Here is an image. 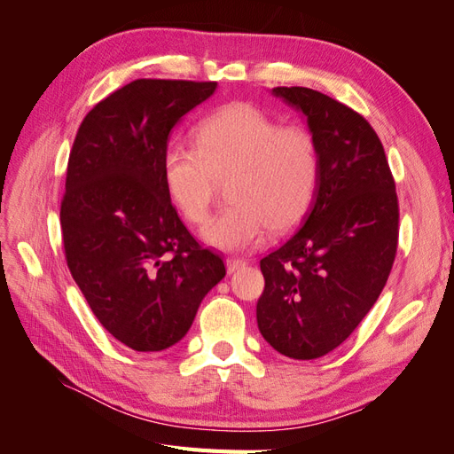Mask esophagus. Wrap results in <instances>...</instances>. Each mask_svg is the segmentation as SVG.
Segmentation results:
<instances>
[{
  "mask_svg": "<svg viewBox=\"0 0 454 454\" xmlns=\"http://www.w3.org/2000/svg\"><path fill=\"white\" fill-rule=\"evenodd\" d=\"M246 265H248V261L242 259V257H229V259H227V270H229V272L240 270V269H244Z\"/></svg>",
  "mask_w": 454,
  "mask_h": 454,
  "instance_id": "obj_1",
  "label": "esophagus"
}]
</instances>
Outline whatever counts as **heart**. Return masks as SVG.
<instances>
[{
  "label": "heart",
  "instance_id": "heart-1",
  "mask_svg": "<svg viewBox=\"0 0 454 454\" xmlns=\"http://www.w3.org/2000/svg\"><path fill=\"white\" fill-rule=\"evenodd\" d=\"M162 184L174 208L191 225L210 215L217 182L231 206L202 237L219 250H244L267 231L286 232L312 210L322 180L314 134L280 122L244 102L227 104L200 121L195 147L172 144L160 160Z\"/></svg>",
  "mask_w": 454,
  "mask_h": 454
}]
</instances>
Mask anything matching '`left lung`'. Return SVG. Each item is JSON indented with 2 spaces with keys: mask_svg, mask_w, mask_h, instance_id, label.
<instances>
[{
  "mask_svg": "<svg viewBox=\"0 0 454 454\" xmlns=\"http://www.w3.org/2000/svg\"><path fill=\"white\" fill-rule=\"evenodd\" d=\"M272 92L305 114L322 180L303 227L261 259V335L294 360H314L347 340L392 270L400 206L384 147L367 119L307 87Z\"/></svg>",
  "mask_w": 454,
  "mask_h": 454,
  "instance_id": "obj_1",
  "label": "left lung"
}]
</instances>
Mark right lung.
<instances>
[{
  "mask_svg": "<svg viewBox=\"0 0 454 454\" xmlns=\"http://www.w3.org/2000/svg\"><path fill=\"white\" fill-rule=\"evenodd\" d=\"M215 81L136 79L85 115L67 159L60 227L67 269L98 322L138 352L176 345L225 277L172 206L160 160L174 125Z\"/></svg>",
  "mask_w": 454,
  "mask_h": 454,
  "instance_id": "right-lung-1",
  "label": "right lung"
}]
</instances>
